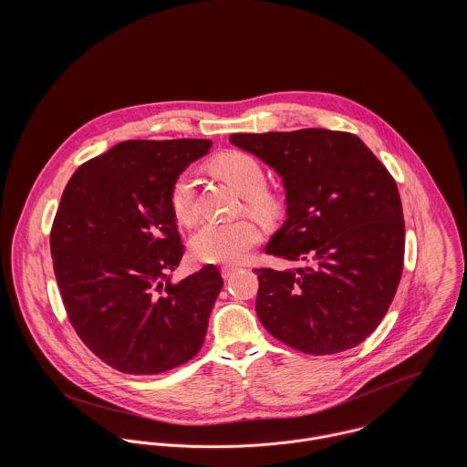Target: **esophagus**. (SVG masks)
Here are the masks:
<instances>
[{"label":"esophagus","mask_w":467,"mask_h":467,"mask_svg":"<svg viewBox=\"0 0 467 467\" xmlns=\"http://www.w3.org/2000/svg\"><path fill=\"white\" fill-rule=\"evenodd\" d=\"M237 269H239V266H230L228 265V266L221 267V275H223V278H230Z\"/></svg>","instance_id":"34e87169"}]
</instances>
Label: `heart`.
I'll use <instances>...</instances> for the list:
<instances>
[{"mask_svg":"<svg viewBox=\"0 0 467 467\" xmlns=\"http://www.w3.org/2000/svg\"><path fill=\"white\" fill-rule=\"evenodd\" d=\"M212 167L244 198V206L250 213L265 221L276 215V201L265 192L266 174L254 156L246 152H224L213 160ZM169 204L182 224H194L198 221V196L189 172H182L172 182ZM261 232L257 224L248 219L206 223L192 235L191 250L201 263L237 265L257 246Z\"/></svg>","mask_w":467,"mask_h":467,"instance_id":"heart-1","label":"heart"}]
</instances>
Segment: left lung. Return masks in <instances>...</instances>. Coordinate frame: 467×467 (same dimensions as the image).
<instances>
[{
    "instance_id": "left-lung-1",
    "label": "left lung",
    "mask_w": 467,
    "mask_h": 467,
    "mask_svg": "<svg viewBox=\"0 0 467 467\" xmlns=\"http://www.w3.org/2000/svg\"><path fill=\"white\" fill-rule=\"evenodd\" d=\"M230 141L280 176L287 219L266 254L298 263L257 269L261 324L313 356L359 345L400 285L404 221L394 178L356 134L311 128Z\"/></svg>"
}]
</instances>
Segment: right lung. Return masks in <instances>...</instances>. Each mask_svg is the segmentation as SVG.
Returning a JSON list of instances; mask_svg holds the SVG:
<instances>
[{
    "label": "right lung",
    "mask_w": 467,
    "mask_h": 467,
    "mask_svg": "<svg viewBox=\"0 0 467 467\" xmlns=\"http://www.w3.org/2000/svg\"><path fill=\"white\" fill-rule=\"evenodd\" d=\"M210 140H128L80 165L50 234L67 318L109 367L152 376L192 359L223 287L219 269L171 282L183 244L169 204L172 182Z\"/></svg>",
    "instance_id": "1"
}]
</instances>
